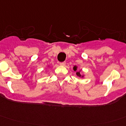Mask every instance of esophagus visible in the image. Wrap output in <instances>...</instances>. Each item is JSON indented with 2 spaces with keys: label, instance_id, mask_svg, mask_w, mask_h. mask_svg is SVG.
<instances>
[{
  "label": "esophagus",
  "instance_id": "1",
  "mask_svg": "<svg viewBox=\"0 0 126 126\" xmlns=\"http://www.w3.org/2000/svg\"><path fill=\"white\" fill-rule=\"evenodd\" d=\"M59 64L61 65H62V66H64L65 65V62H60Z\"/></svg>",
  "mask_w": 126,
  "mask_h": 126
}]
</instances>
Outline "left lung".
Here are the masks:
<instances>
[{"instance_id": "obj_1", "label": "left lung", "mask_w": 126, "mask_h": 126, "mask_svg": "<svg viewBox=\"0 0 126 126\" xmlns=\"http://www.w3.org/2000/svg\"><path fill=\"white\" fill-rule=\"evenodd\" d=\"M77 68H78V67L77 66V65H74V67H73V69H74V71L76 72V75H77V76L79 77L83 78L84 75H82V74H80V71H81V70H80V71H78V70H77Z\"/></svg>"}]
</instances>
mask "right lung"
<instances>
[{"mask_svg":"<svg viewBox=\"0 0 126 126\" xmlns=\"http://www.w3.org/2000/svg\"><path fill=\"white\" fill-rule=\"evenodd\" d=\"M48 67H49V65H48Z\"/></svg>","mask_w":126,"mask_h":126,"instance_id":"obj_1","label":"right lung"}]
</instances>
